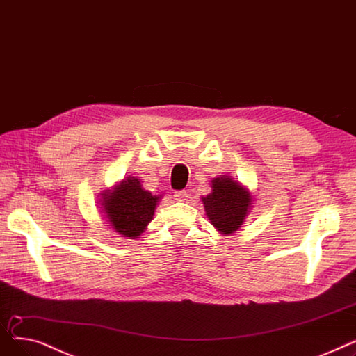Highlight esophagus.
<instances>
[{"mask_svg": "<svg viewBox=\"0 0 356 356\" xmlns=\"http://www.w3.org/2000/svg\"><path fill=\"white\" fill-rule=\"evenodd\" d=\"M174 197H175V200H178V201H185V200L190 198V194H188V191L181 190V191H175V193H174Z\"/></svg>", "mask_w": 356, "mask_h": 356, "instance_id": "obj_1", "label": "esophagus"}]
</instances>
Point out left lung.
Segmentation results:
<instances>
[{"label":"left lung","mask_w":356,"mask_h":356,"mask_svg":"<svg viewBox=\"0 0 356 356\" xmlns=\"http://www.w3.org/2000/svg\"><path fill=\"white\" fill-rule=\"evenodd\" d=\"M211 182V194L202 198L206 214L220 233H233L243 223L252 204V197L230 177L214 178Z\"/></svg>","instance_id":"1"}]
</instances>
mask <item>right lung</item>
Masks as SVG:
<instances>
[{
  "label": "right lung",
  "mask_w": 356,
  "mask_h": 356,
  "mask_svg": "<svg viewBox=\"0 0 356 356\" xmlns=\"http://www.w3.org/2000/svg\"><path fill=\"white\" fill-rule=\"evenodd\" d=\"M159 195L142 188L138 178L129 177L113 193L104 194V211L113 229L122 238L134 239L154 218Z\"/></svg>",
  "instance_id": "obj_1"
}]
</instances>
